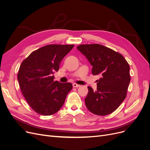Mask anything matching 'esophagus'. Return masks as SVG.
<instances>
[{"instance_id": "34e87169", "label": "esophagus", "mask_w": 150, "mask_h": 150, "mask_svg": "<svg viewBox=\"0 0 150 150\" xmlns=\"http://www.w3.org/2000/svg\"><path fill=\"white\" fill-rule=\"evenodd\" d=\"M72 86H73V88H79V86H80V85L77 84L76 83H73V84H72Z\"/></svg>"}]
</instances>
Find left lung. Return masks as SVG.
Masks as SVG:
<instances>
[{"label":"left lung","mask_w":150,"mask_h":150,"mask_svg":"<svg viewBox=\"0 0 150 150\" xmlns=\"http://www.w3.org/2000/svg\"><path fill=\"white\" fill-rule=\"evenodd\" d=\"M77 49L93 66L92 74L101 76L96 91L88 87L86 107L94 115L111 114L126 97L131 79L128 63L121 54L98 44H82Z\"/></svg>","instance_id":"1"}]
</instances>
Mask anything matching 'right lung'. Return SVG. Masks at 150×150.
<instances>
[{
    "instance_id": "add662e5",
    "label": "right lung",
    "mask_w": 150,
    "mask_h": 150,
    "mask_svg": "<svg viewBox=\"0 0 150 150\" xmlns=\"http://www.w3.org/2000/svg\"><path fill=\"white\" fill-rule=\"evenodd\" d=\"M73 47L74 45H47L32 52L21 63L17 75L21 92L30 108L38 114H55L72 89L71 83L55 81L52 75Z\"/></svg>"
}]
</instances>
